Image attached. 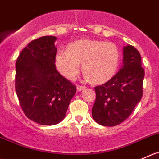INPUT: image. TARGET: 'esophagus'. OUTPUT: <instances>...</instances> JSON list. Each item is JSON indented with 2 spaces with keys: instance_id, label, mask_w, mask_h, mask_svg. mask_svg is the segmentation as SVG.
Instances as JSON below:
<instances>
[{
  "instance_id": "34e87169",
  "label": "esophagus",
  "mask_w": 159,
  "mask_h": 159,
  "mask_svg": "<svg viewBox=\"0 0 159 159\" xmlns=\"http://www.w3.org/2000/svg\"><path fill=\"white\" fill-rule=\"evenodd\" d=\"M84 89H85V87H84V86L78 85L77 86V92H81V91L84 90Z\"/></svg>"
}]
</instances>
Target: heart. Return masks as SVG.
<instances>
[{
    "label": "heart",
    "mask_w": 159,
    "mask_h": 159,
    "mask_svg": "<svg viewBox=\"0 0 159 159\" xmlns=\"http://www.w3.org/2000/svg\"><path fill=\"white\" fill-rule=\"evenodd\" d=\"M120 60L118 48L112 43L81 39L70 43L67 50L56 55L57 68L66 78L75 79L80 72L81 63L85 78L96 83L109 81L115 75Z\"/></svg>",
    "instance_id": "obj_1"
}]
</instances>
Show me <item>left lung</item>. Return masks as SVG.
Segmentation results:
<instances>
[{
    "mask_svg": "<svg viewBox=\"0 0 159 159\" xmlns=\"http://www.w3.org/2000/svg\"><path fill=\"white\" fill-rule=\"evenodd\" d=\"M123 65L110 80L95 88V102L92 109L94 120L105 127L124 122L132 113L143 95L144 70L141 54L133 46L123 49Z\"/></svg>",
    "mask_w": 159,
    "mask_h": 159,
    "instance_id": "1",
    "label": "left lung"
}]
</instances>
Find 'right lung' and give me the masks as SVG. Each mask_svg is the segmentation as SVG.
Listing matches in <instances>:
<instances>
[{
  "instance_id": "right-lung-1",
  "label": "right lung",
  "mask_w": 159,
  "mask_h": 159,
  "mask_svg": "<svg viewBox=\"0 0 159 159\" xmlns=\"http://www.w3.org/2000/svg\"><path fill=\"white\" fill-rule=\"evenodd\" d=\"M53 35L29 43L17 59L15 91L23 112L40 125H55L64 120L76 87L60 75L55 65Z\"/></svg>"
}]
</instances>
